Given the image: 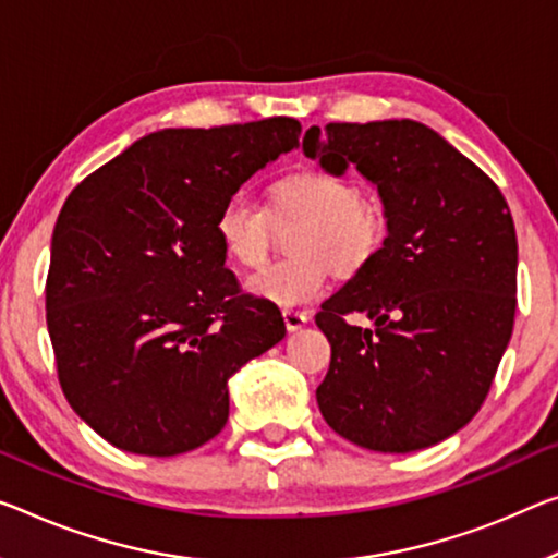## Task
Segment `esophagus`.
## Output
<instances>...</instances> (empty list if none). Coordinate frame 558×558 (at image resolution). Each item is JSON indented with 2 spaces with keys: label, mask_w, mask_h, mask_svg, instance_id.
<instances>
[{
  "label": "esophagus",
  "mask_w": 558,
  "mask_h": 558,
  "mask_svg": "<svg viewBox=\"0 0 558 558\" xmlns=\"http://www.w3.org/2000/svg\"><path fill=\"white\" fill-rule=\"evenodd\" d=\"M281 316H284L287 331H299L308 322V314L306 312H296V308H284V312H281Z\"/></svg>",
  "instance_id": "esophagus-1"
}]
</instances>
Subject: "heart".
I'll list each match as a JSON object with an SVG mask.
<instances>
[{
    "instance_id": "obj_1",
    "label": "heart",
    "mask_w": 558,
    "mask_h": 558,
    "mask_svg": "<svg viewBox=\"0 0 558 558\" xmlns=\"http://www.w3.org/2000/svg\"><path fill=\"white\" fill-rule=\"evenodd\" d=\"M306 217L299 229L294 259L267 264L246 281L264 302L304 306L324 294L331 269L354 277L379 256L389 234L387 211L362 192L351 174L327 167H302L271 184V209L250 194L225 199L214 234L231 262L254 269L267 259L274 242V219Z\"/></svg>"
}]
</instances>
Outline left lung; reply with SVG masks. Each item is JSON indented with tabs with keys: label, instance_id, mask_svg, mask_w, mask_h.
Wrapping results in <instances>:
<instances>
[{
	"label": "left lung",
	"instance_id": "left-lung-1",
	"mask_svg": "<svg viewBox=\"0 0 558 558\" xmlns=\"http://www.w3.org/2000/svg\"><path fill=\"white\" fill-rule=\"evenodd\" d=\"M304 154L376 184L381 252L316 314L331 364L322 416L356 447L439 444L482 409L517 314V229L492 179L426 124L387 119L312 126ZM364 313L374 330L349 325Z\"/></svg>",
	"mask_w": 558,
	"mask_h": 558
}]
</instances>
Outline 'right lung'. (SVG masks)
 Returning a JSON list of instances; mask_svg holds the SVG:
<instances>
[{"mask_svg":"<svg viewBox=\"0 0 558 558\" xmlns=\"http://www.w3.org/2000/svg\"><path fill=\"white\" fill-rule=\"evenodd\" d=\"M299 134L289 117L154 132L66 196L47 329L66 401L117 449L207 444L229 418V376L284 339L279 308L225 267L214 219Z\"/></svg>","mask_w":558,"mask_h":558,"instance_id":"1","label":"right lung"}]
</instances>
